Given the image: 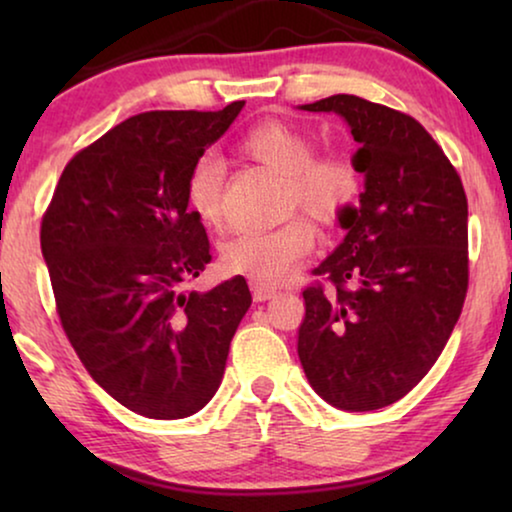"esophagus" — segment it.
<instances>
[{"label":"esophagus","instance_id":"esophagus-1","mask_svg":"<svg viewBox=\"0 0 512 512\" xmlns=\"http://www.w3.org/2000/svg\"><path fill=\"white\" fill-rule=\"evenodd\" d=\"M275 293H277V289H272V286H268V284H258V282L251 284V296H254L256 303L270 300L272 296H275Z\"/></svg>","mask_w":512,"mask_h":512}]
</instances>
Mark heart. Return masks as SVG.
<instances>
[{"mask_svg": "<svg viewBox=\"0 0 512 512\" xmlns=\"http://www.w3.org/2000/svg\"><path fill=\"white\" fill-rule=\"evenodd\" d=\"M244 156L282 174V200L286 209L303 207L312 219L335 226L359 205L366 172L359 158L347 149L314 151L310 132L284 121H263L240 139ZM223 188L226 167L214 153L193 160L186 177V205L202 226L223 223ZM317 230L303 214H293L282 226L244 230L223 244L221 261L226 270L258 284H282L293 277L303 258L314 249Z\"/></svg>", "mask_w": 512, "mask_h": 512, "instance_id": "1", "label": "heart"}]
</instances>
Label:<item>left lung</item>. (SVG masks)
Masks as SVG:
<instances>
[{
  "instance_id": "1",
  "label": "left lung",
  "mask_w": 512,
  "mask_h": 512,
  "mask_svg": "<svg viewBox=\"0 0 512 512\" xmlns=\"http://www.w3.org/2000/svg\"><path fill=\"white\" fill-rule=\"evenodd\" d=\"M335 111L366 172L345 242L312 272L298 356L326 403L368 412L396 403L438 361L468 291V200L459 172L415 118L356 95Z\"/></svg>"
}]
</instances>
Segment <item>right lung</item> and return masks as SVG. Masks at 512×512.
Segmentation results:
<instances>
[{
    "label": "right lung",
    "mask_w": 512,
    "mask_h": 512,
    "mask_svg": "<svg viewBox=\"0 0 512 512\" xmlns=\"http://www.w3.org/2000/svg\"><path fill=\"white\" fill-rule=\"evenodd\" d=\"M242 107L130 116L69 160L41 219L62 331L90 377L137 415L205 408L251 305L242 275L184 289L212 261L186 205L188 170Z\"/></svg>",
    "instance_id": "1"
}]
</instances>
